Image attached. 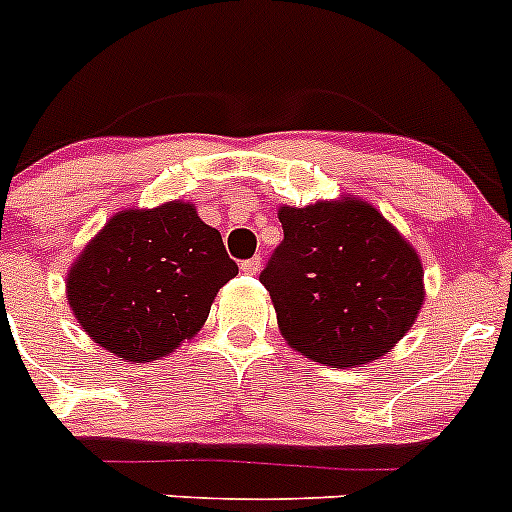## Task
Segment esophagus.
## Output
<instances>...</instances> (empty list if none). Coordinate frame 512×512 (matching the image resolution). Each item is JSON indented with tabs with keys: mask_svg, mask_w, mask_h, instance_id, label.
Segmentation results:
<instances>
[{
	"mask_svg": "<svg viewBox=\"0 0 512 512\" xmlns=\"http://www.w3.org/2000/svg\"><path fill=\"white\" fill-rule=\"evenodd\" d=\"M240 270L245 272V275H257V272L262 270V257H252V260L240 262Z\"/></svg>",
	"mask_w": 512,
	"mask_h": 512,
	"instance_id": "34e87169",
	"label": "esophagus"
}]
</instances>
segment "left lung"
Returning <instances> with one entry per match:
<instances>
[{
  "mask_svg": "<svg viewBox=\"0 0 512 512\" xmlns=\"http://www.w3.org/2000/svg\"><path fill=\"white\" fill-rule=\"evenodd\" d=\"M277 218L285 240L260 282L289 347L332 369L391 352L426 299L416 247L354 195L282 205Z\"/></svg>",
  "mask_w": 512,
  "mask_h": 512,
  "instance_id": "left-lung-1",
  "label": "left lung"
}]
</instances>
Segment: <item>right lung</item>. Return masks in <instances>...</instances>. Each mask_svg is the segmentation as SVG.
<instances>
[{
	"mask_svg": "<svg viewBox=\"0 0 512 512\" xmlns=\"http://www.w3.org/2000/svg\"><path fill=\"white\" fill-rule=\"evenodd\" d=\"M235 275L220 232L170 200L118 210L69 267L66 297L98 347L143 364L193 339Z\"/></svg>",
	"mask_w": 512,
	"mask_h": 512,
	"instance_id": "obj_1",
	"label": "right lung"
}]
</instances>
